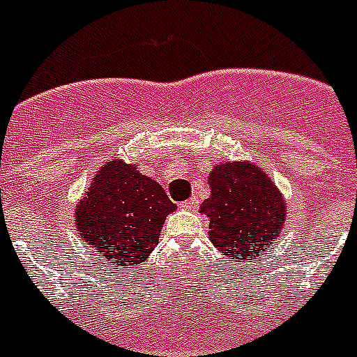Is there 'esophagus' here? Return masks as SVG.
<instances>
[{"mask_svg": "<svg viewBox=\"0 0 357 357\" xmlns=\"http://www.w3.org/2000/svg\"><path fill=\"white\" fill-rule=\"evenodd\" d=\"M181 209H184V211H197L198 209V200H197V198H189V200L181 202Z\"/></svg>", "mask_w": 357, "mask_h": 357, "instance_id": "1", "label": "esophagus"}]
</instances>
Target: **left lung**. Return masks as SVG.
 <instances>
[{
  "label": "left lung",
  "instance_id": "obj_1",
  "mask_svg": "<svg viewBox=\"0 0 357 357\" xmlns=\"http://www.w3.org/2000/svg\"><path fill=\"white\" fill-rule=\"evenodd\" d=\"M211 197L200 213L209 238L230 259H257L275 245L286 222V200L275 182L248 160H227L209 175Z\"/></svg>",
  "mask_w": 357,
  "mask_h": 357
}]
</instances>
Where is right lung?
<instances>
[{"mask_svg":"<svg viewBox=\"0 0 357 357\" xmlns=\"http://www.w3.org/2000/svg\"><path fill=\"white\" fill-rule=\"evenodd\" d=\"M176 206L135 164L109 159L75 209V229L103 259L119 268L143 263L157 247L166 216Z\"/></svg>","mask_w":357,"mask_h":357,"instance_id":"right-lung-1","label":"right lung"}]
</instances>
